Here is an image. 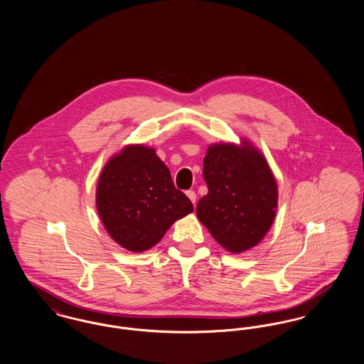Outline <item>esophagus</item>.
Masks as SVG:
<instances>
[{
	"instance_id": "34e87169",
	"label": "esophagus",
	"mask_w": 364,
	"mask_h": 364,
	"mask_svg": "<svg viewBox=\"0 0 364 364\" xmlns=\"http://www.w3.org/2000/svg\"><path fill=\"white\" fill-rule=\"evenodd\" d=\"M187 196L190 198V200L193 205L196 203V193L193 191H187Z\"/></svg>"
}]
</instances>
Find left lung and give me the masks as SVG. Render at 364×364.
I'll return each instance as SVG.
<instances>
[{
	"label": "left lung",
	"instance_id": "1",
	"mask_svg": "<svg viewBox=\"0 0 364 364\" xmlns=\"http://www.w3.org/2000/svg\"><path fill=\"white\" fill-rule=\"evenodd\" d=\"M208 184L196 206L199 221L226 251L242 254L258 245L274 223L278 186L266 156L248 139L213 143L203 159Z\"/></svg>",
	"mask_w": 364,
	"mask_h": 364
}]
</instances>
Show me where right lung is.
<instances>
[{
    "mask_svg": "<svg viewBox=\"0 0 364 364\" xmlns=\"http://www.w3.org/2000/svg\"><path fill=\"white\" fill-rule=\"evenodd\" d=\"M95 205L109 236L131 252L150 250L177 220L193 211L156 149L144 144H127L107 159Z\"/></svg>",
    "mask_w": 364,
    "mask_h": 364,
    "instance_id": "obj_1",
    "label": "right lung"
}]
</instances>
